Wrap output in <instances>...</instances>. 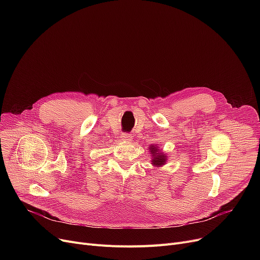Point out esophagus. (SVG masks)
<instances>
[{"mask_svg":"<svg viewBox=\"0 0 260 260\" xmlns=\"http://www.w3.org/2000/svg\"><path fill=\"white\" fill-rule=\"evenodd\" d=\"M132 135L131 134H122L121 135V140L125 141V142H131L132 141Z\"/></svg>","mask_w":260,"mask_h":260,"instance_id":"34e87169","label":"esophagus"}]
</instances>
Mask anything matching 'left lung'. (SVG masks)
<instances>
[{
	"mask_svg": "<svg viewBox=\"0 0 260 260\" xmlns=\"http://www.w3.org/2000/svg\"><path fill=\"white\" fill-rule=\"evenodd\" d=\"M149 149V154L152 156V166L154 168H161L165 165H167L168 162V156L167 154L163 153L161 149L159 148L158 144H151L148 146Z\"/></svg>",
	"mask_w": 260,
	"mask_h": 260,
	"instance_id": "8db88e82",
	"label": "left lung"
}]
</instances>
